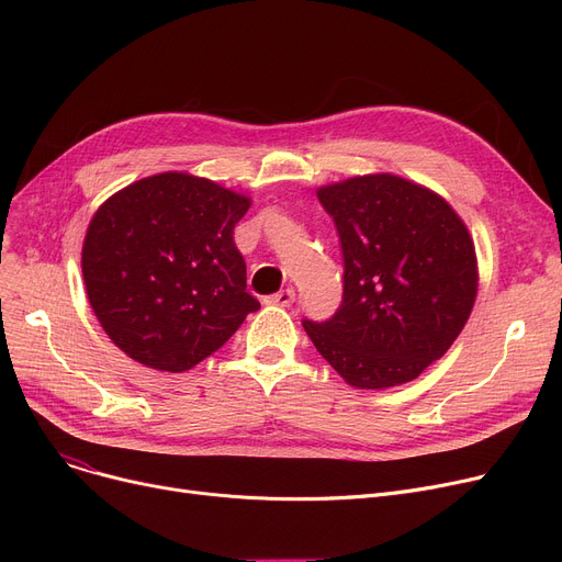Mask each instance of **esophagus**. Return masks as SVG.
<instances>
[{"label":"esophagus","instance_id":"1","mask_svg":"<svg viewBox=\"0 0 562 562\" xmlns=\"http://www.w3.org/2000/svg\"><path fill=\"white\" fill-rule=\"evenodd\" d=\"M293 299H296V291H293V289H282V291L273 293V296H266L263 303L266 305H278V307H289L293 303Z\"/></svg>","mask_w":562,"mask_h":562}]
</instances>
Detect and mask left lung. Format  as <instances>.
I'll return each instance as SVG.
<instances>
[{
    "instance_id": "1",
    "label": "left lung",
    "mask_w": 562,
    "mask_h": 562,
    "mask_svg": "<svg viewBox=\"0 0 562 562\" xmlns=\"http://www.w3.org/2000/svg\"><path fill=\"white\" fill-rule=\"evenodd\" d=\"M316 195L339 232L344 301L303 328L350 387L405 385L445 356L474 310V239L445 198L392 172L348 177Z\"/></svg>"
}]
</instances>
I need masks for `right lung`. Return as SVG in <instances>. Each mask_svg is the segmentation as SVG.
Returning <instances> with one entry per match:
<instances>
[{
    "label": "right lung",
    "mask_w": 562,
    "mask_h": 562,
    "mask_svg": "<svg viewBox=\"0 0 562 562\" xmlns=\"http://www.w3.org/2000/svg\"><path fill=\"white\" fill-rule=\"evenodd\" d=\"M250 204L206 177L168 170L98 206L81 248L86 296L127 358L189 371L259 310L232 236Z\"/></svg>",
    "instance_id": "obj_1"
}]
</instances>
